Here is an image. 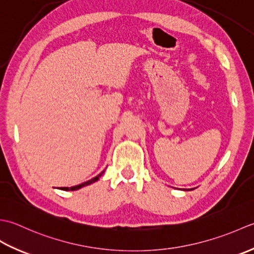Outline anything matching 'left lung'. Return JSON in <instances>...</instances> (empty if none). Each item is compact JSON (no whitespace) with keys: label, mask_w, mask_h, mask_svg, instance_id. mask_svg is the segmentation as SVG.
<instances>
[{"label":"left lung","mask_w":254,"mask_h":254,"mask_svg":"<svg viewBox=\"0 0 254 254\" xmlns=\"http://www.w3.org/2000/svg\"><path fill=\"white\" fill-rule=\"evenodd\" d=\"M190 190H194V189H190Z\"/></svg>","instance_id":"left-lung-1"}]
</instances>
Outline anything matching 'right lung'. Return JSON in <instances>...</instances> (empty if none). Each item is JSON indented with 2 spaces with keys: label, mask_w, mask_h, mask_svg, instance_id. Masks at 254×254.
Wrapping results in <instances>:
<instances>
[{
  "label": "right lung",
  "mask_w": 254,
  "mask_h": 254,
  "mask_svg": "<svg viewBox=\"0 0 254 254\" xmlns=\"http://www.w3.org/2000/svg\"><path fill=\"white\" fill-rule=\"evenodd\" d=\"M105 171V170H104ZM104 171H102V172L97 175V177H95V178H93V179H91V180H89V181H86V182H84V183H82V184H79V185H75V186H71V188H61L60 190H80V189H82V188H84V186H86V185H90V184H92V183H94V182H96V181L100 179V177L101 175L104 173Z\"/></svg>",
  "instance_id": "obj_1"
}]
</instances>
